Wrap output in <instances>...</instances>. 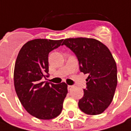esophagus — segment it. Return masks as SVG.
I'll return each mask as SVG.
<instances>
[{
    "label": "esophagus",
    "instance_id": "esophagus-1",
    "mask_svg": "<svg viewBox=\"0 0 131 131\" xmlns=\"http://www.w3.org/2000/svg\"><path fill=\"white\" fill-rule=\"evenodd\" d=\"M73 88H74V86H73V85H68V86H67L68 90H72Z\"/></svg>",
    "mask_w": 131,
    "mask_h": 131
}]
</instances>
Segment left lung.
<instances>
[{"label": "left lung", "instance_id": "8db88e82", "mask_svg": "<svg viewBox=\"0 0 131 131\" xmlns=\"http://www.w3.org/2000/svg\"><path fill=\"white\" fill-rule=\"evenodd\" d=\"M62 45L76 55L80 72L88 74L87 88L78 105L88 115L103 113L113 100L116 89L117 67L108 48L94 39H66Z\"/></svg>", "mask_w": 131, "mask_h": 131}]
</instances>
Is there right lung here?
<instances>
[{
  "label": "right lung",
  "instance_id": "1",
  "mask_svg": "<svg viewBox=\"0 0 131 131\" xmlns=\"http://www.w3.org/2000/svg\"><path fill=\"white\" fill-rule=\"evenodd\" d=\"M63 39H37L29 41L18 54L14 68V86L17 96L30 115L49 120L61 113L67 94V84L42 82L49 77V52L60 47Z\"/></svg>",
  "mask_w": 131,
  "mask_h": 131
}]
</instances>
